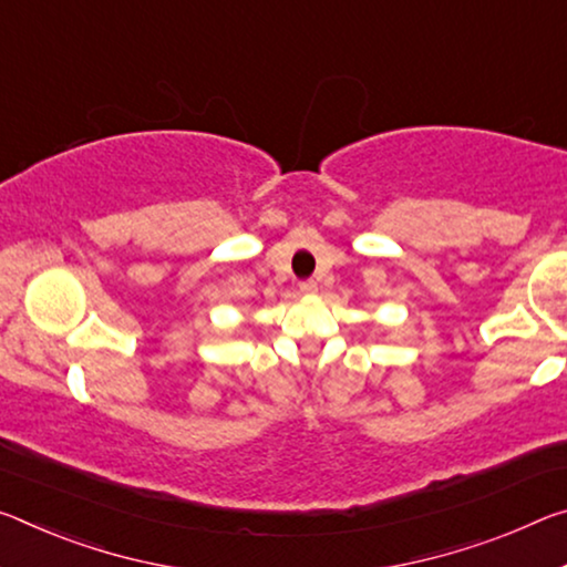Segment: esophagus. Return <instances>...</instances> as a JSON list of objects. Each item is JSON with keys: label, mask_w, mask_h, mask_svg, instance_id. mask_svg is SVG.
<instances>
[{"label": "esophagus", "mask_w": 567, "mask_h": 567, "mask_svg": "<svg viewBox=\"0 0 567 567\" xmlns=\"http://www.w3.org/2000/svg\"><path fill=\"white\" fill-rule=\"evenodd\" d=\"M316 290H318V282H316V280H302V282H300V292L312 295Z\"/></svg>", "instance_id": "1"}]
</instances>
